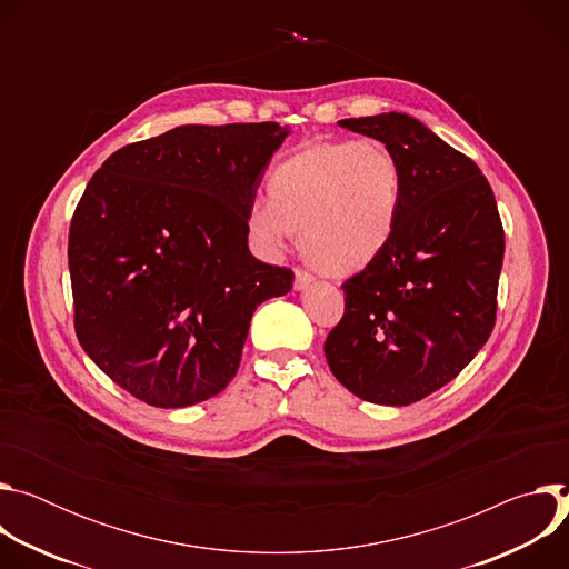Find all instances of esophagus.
Segmentation results:
<instances>
[{"mask_svg": "<svg viewBox=\"0 0 569 569\" xmlns=\"http://www.w3.org/2000/svg\"><path fill=\"white\" fill-rule=\"evenodd\" d=\"M312 281H315V277L310 272H306V270H297L295 272V288L297 290H306Z\"/></svg>", "mask_w": 569, "mask_h": 569, "instance_id": "obj_1", "label": "esophagus"}]
</instances>
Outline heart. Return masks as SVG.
Masks as SVG:
<instances>
[{"mask_svg": "<svg viewBox=\"0 0 569 569\" xmlns=\"http://www.w3.org/2000/svg\"><path fill=\"white\" fill-rule=\"evenodd\" d=\"M402 193L393 152L373 139L315 143L274 171L272 198L250 207V229L268 248L301 233L306 259L329 274L367 268L389 242Z\"/></svg>", "mask_w": 569, "mask_h": 569, "instance_id": "heart-1", "label": "heart"}]
</instances>
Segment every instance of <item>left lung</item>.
I'll return each mask as SVG.
<instances>
[{
    "label": "left lung",
    "instance_id": "1",
    "mask_svg": "<svg viewBox=\"0 0 569 569\" xmlns=\"http://www.w3.org/2000/svg\"><path fill=\"white\" fill-rule=\"evenodd\" d=\"M382 141L402 173L385 250L345 281V315L323 342L358 398L410 405L450 382L496 327L505 229L489 180L419 119L338 121Z\"/></svg>",
    "mask_w": 569,
    "mask_h": 569
}]
</instances>
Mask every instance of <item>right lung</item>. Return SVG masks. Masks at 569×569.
<instances>
[{
	"label": "right lung",
	"mask_w": 569,
	"mask_h": 569,
	"mask_svg": "<svg viewBox=\"0 0 569 569\" xmlns=\"http://www.w3.org/2000/svg\"><path fill=\"white\" fill-rule=\"evenodd\" d=\"M288 126H180L123 146L69 227L73 327L119 387L189 408L236 376L250 319L292 270L248 248L250 207Z\"/></svg>",
	"instance_id": "right-lung-1"
}]
</instances>
